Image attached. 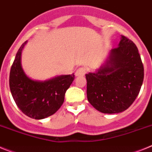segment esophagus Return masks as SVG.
I'll return each instance as SVG.
<instances>
[{
  "label": "esophagus",
  "mask_w": 152,
  "mask_h": 152,
  "mask_svg": "<svg viewBox=\"0 0 152 152\" xmlns=\"http://www.w3.org/2000/svg\"><path fill=\"white\" fill-rule=\"evenodd\" d=\"M85 69L84 68H80L78 69H77V71L75 72V75L77 77H79V76H84L85 75Z\"/></svg>",
  "instance_id": "obj_1"
}]
</instances>
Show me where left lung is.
Masks as SVG:
<instances>
[{"label":"left lung","instance_id":"left-lung-1","mask_svg":"<svg viewBox=\"0 0 152 152\" xmlns=\"http://www.w3.org/2000/svg\"><path fill=\"white\" fill-rule=\"evenodd\" d=\"M89 103L103 113L125 111L135 101L144 79V67L133 42L121 36L117 48L94 72L86 74Z\"/></svg>","mask_w":152,"mask_h":152}]
</instances>
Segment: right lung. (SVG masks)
<instances>
[{
  "label": "right lung",
  "instance_id": "add662e5",
  "mask_svg": "<svg viewBox=\"0 0 152 152\" xmlns=\"http://www.w3.org/2000/svg\"><path fill=\"white\" fill-rule=\"evenodd\" d=\"M26 43L27 41L19 49L12 64L9 79L10 92L17 107L25 115L42 119L53 115L61 107L75 75H58L45 80L29 77L21 64V55Z\"/></svg>",
  "mask_w": 152,
  "mask_h": 152
}]
</instances>
